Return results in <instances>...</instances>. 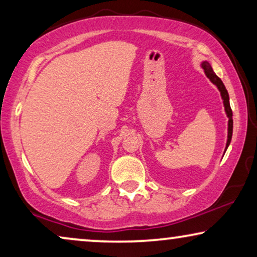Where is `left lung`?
Segmentation results:
<instances>
[{
	"mask_svg": "<svg viewBox=\"0 0 257 257\" xmlns=\"http://www.w3.org/2000/svg\"><path fill=\"white\" fill-rule=\"evenodd\" d=\"M201 68L203 69V71H205V75L207 76V78H208L210 82H212L214 85L217 87V90L220 91L221 98H222V100H223L224 112H226V114L228 117V136H227L226 149H224V153H226L228 146H229V144H230L231 136H233V112H231L230 104H229V94H228V91L226 90V87H224V84L222 83V80H221L219 77L215 75V72L213 71L212 66H210L208 62L207 61L201 62Z\"/></svg>",
	"mask_w": 257,
	"mask_h": 257,
	"instance_id": "left-lung-1",
	"label": "left lung"
}]
</instances>
